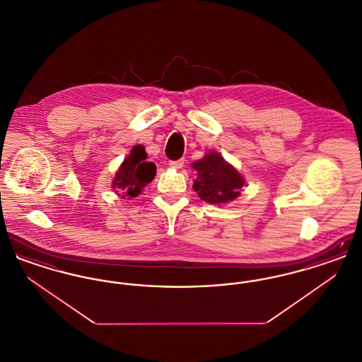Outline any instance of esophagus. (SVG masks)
<instances>
[{
	"instance_id": "esophagus-1",
	"label": "esophagus",
	"mask_w": 362,
	"mask_h": 362,
	"mask_svg": "<svg viewBox=\"0 0 362 362\" xmlns=\"http://www.w3.org/2000/svg\"><path fill=\"white\" fill-rule=\"evenodd\" d=\"M183 165H185V160H183V158L176 160V161H170V167H171V168H175V170H180V168H183Z\"/></svg>"
}]
</instances>
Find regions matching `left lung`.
<instances>
[{"label":"left lung","mask_w":362,"mask_h":362,"mask_svg":"<svg viewBox=\"0 0 362 362\" xmlns=\"http://www.w3.org/2000/svg\"><path fill=\"white\" fill-rule=\"evenodd\" d=\"M191 165L197 171L192 189L207 204L225 205L232 202L245 186L243 175L216 151H209Z\"/></svg>","instance_id":"left-lung-1"}]
</instances>
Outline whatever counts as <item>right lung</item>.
Returning a JSON list of instances; mask_svg holds the SVG:
<instances>
[{
  "label": "right lung",
  "instance_id": "obj_1",
  "mask_svg": "<svg viewBox=\"0 0 362 362\" xmlns=\"http://www.w3.org/2000/svg\"><path fill=\"white\" fill-rule=\"evenodd\" d=\"M156 176V165L148 161V153L142 145H136L124 157L112 179V189L121 198H136Z\"/></svg>",
  "mask_w": 362,
  "mask_h": 362
}]
</instances>
